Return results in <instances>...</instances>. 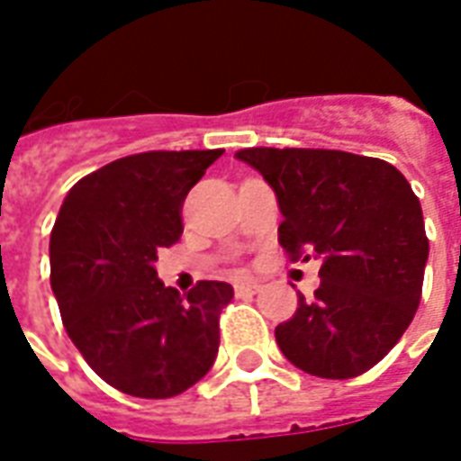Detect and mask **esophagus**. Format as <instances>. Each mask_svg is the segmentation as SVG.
<instances>
[{
	"mask_svg": "<svg viewBox=\"0 0 461 461\" xmlns=\"http://www.w3.org/2000/svg\"><path fill=\"white\" fill-rule=\"evenodd\" d=\"M258 290H261V285L254 283V280H241V283H234V294H237V297H251V294H256Z\"/></svg>",
	"mask_w": 461,
	"mask_h": 461,
	"instance_id": "1",
	"label": "esophagus"
}]
</instances>
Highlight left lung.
<instances>
[{"instance_id":"obj_1","label":"left lung","mask_w":461,"mask_h":461,"mask_svg":"<svg viewBox=\"0 0 461 461\" xmlns=\"http://www.w3.org/2000/svg\"><path fill=\"white\" fill-rule=\"evenodd\" d=\"M276 191L277 241L321 258V285L276 329L283 356L324 379L363 375L416 314L428 261L423 210L389 161L339 149H239Z\"/></svg>"}]
</instances>
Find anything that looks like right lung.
Masks as SVG:
<instances>
[{
    "instance_id": "1",
    "label": "right lung",
    "mask_w": 461,
    "mask_h": 461,
    "mask_svg": "<svg viewBox=\"0 0 461 461\" xmlns=\"http://www.w3.org/2000/svg\"><path fill=\"white\" fill-rule=\"evenodd\" d=\"M224 149L142 152L72 185L50 234L62 324L98 377L140 399H168L210 372L230 283L188 294L157 277V251L184 234L181 207Z\"/></svg>"
}]
</instances>
